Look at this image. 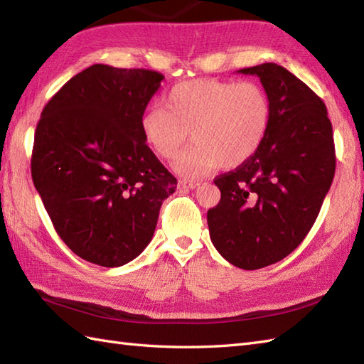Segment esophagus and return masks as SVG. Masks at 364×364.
<instances>
[{
  "label": "esophagus",
  "instance_id": "1",
  "mask_svg": "<svg viewBox=\"0 0 364 364\" xmlns=\"http://www.w3.org/2000/svg\"><path fill=\"white\" fill-rule=\"evenodd\" d=\"M178 186H180V189H196L197 186H200V183H198V181H186V180H181V181L178 183Z\"/></svg>",
  "mask_w": 364,
  "mask_h": 364
}]
</instances>
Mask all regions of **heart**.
I'll list each match as a JSON object with an SVG mask.
<instances>
[{"label":"heart","instance_id":"heart-1","mask_svg":"<svg viewBox=\"0 0 364 364\" xmlns=\"http://www.w3.org/2000/svg\"><path fill=\"white\" fill-rule=\"evenodd\" d=\"M164 105L141 117L144 139L159 158L178 156L189 132L196 142L175 161L183 176H203L255 156L269 125V99L256 82L189 80L167 92Z\"/></svg>","mask_w":364,"mask_h":364}]
</instances>
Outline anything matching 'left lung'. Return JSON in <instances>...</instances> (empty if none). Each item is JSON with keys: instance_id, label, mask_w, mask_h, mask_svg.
Returning a JSON list of instances; mask_svg holds the SVG:
<instances>
[{"instance_id": "8db88e82", "label": "left lung", "mask_w": 364, "mask_h": 364, "mask_svg": "<svg viewBox=\"0 0 364 364\" xmlns=\"http://www.w3.org/2000/svg\"><path fill=\"white\" fill-rule=\"evenodd\" d=\"M237 73L257 75L272 114L255 156L214 180L222 197L208 226L230 264L257 269L306 239L333 181L335 144L324 102L296 75L276 63Z\"/></svg>"}]
</instances>
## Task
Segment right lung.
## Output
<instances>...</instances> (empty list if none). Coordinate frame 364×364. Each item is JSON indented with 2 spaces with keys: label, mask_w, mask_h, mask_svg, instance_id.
<instances>
[{
  "label": "right lung",
  "mask_w": 364,
  "mask_h": 364,
  "mask_svg": "<svg viewBox=\"0 0 364 364\" xmlns=\"http://www.w3.org/2000/svg\"><path fill=\"white\" fill-rule=\"evenodd\" d=\"M163 74L92 65L45 105L33 138L32 181L74 255L114 268L154 237L176 178L146 144L141 117Z\"/></svg>",
  "instance_id": "right-lung-1"
}]
</instances>
